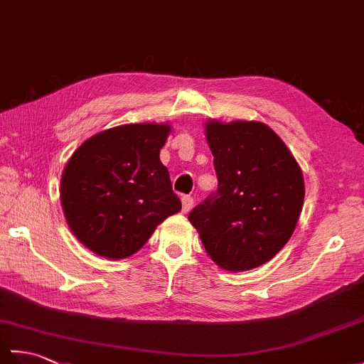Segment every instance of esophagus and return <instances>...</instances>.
<instances>
[{"mask_svg":"<svg viewBox=\"0 0 364 364\" xmlns=\"http://www.w3.org/2000/svg\"><path fill=\"white\" fill-rule=\"evenodd\" d=\"M181 202H183V213H189L192 205H194V198H192L191 196H183Z\"/></svg>","mask_w":364,"mask_h":364,"instance_id":"obj_1","label":"esophagus"}]
</instances>
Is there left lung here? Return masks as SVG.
<instances>
[{"label": "left lung", "instance_id": "8db88e82", "mask_svg": "<svg viewBox=\"0 0 364 364\" xmlns=\"http://www.w3.org/2000/svg\"><path fill=\"white\" fill-rule=\"evenodd\" d=\"M218 191L189 213L215 264L242 272L272 259L304 206V175L288 146L261 122H206Z\"/></svg>", "mask_w": 364, "mask_h": 364}]
</instances>
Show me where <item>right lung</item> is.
I'll return each instance as SVG.
<instances>
[{
  "mask_svg": "<svg viewBox=\"0 0 364 364\" xmlns=\"http://www.w3.org/2000/svg\"><path fill=\"white\" fill-rule=\"evenodd\" d=\"M170 133L162 123H129L80 145L60 178L68 227L89 250L123 259L181 210L168 170L159 159Z\"/></svg>",
  "mask_w": 364,
  "mask_h": 364,
  "instance_id": "obj_1",
  "label": "right lung"
}]
</instances>
